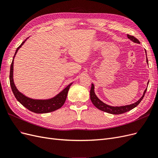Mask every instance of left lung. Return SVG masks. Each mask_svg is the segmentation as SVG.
Masks as SVG:
<instances>
[{"instance_id": "obj_1", "label": "left lung", "mask_w": 158, "mask_h": 158, "mask_svg": "<svg viewBox=\"0 0 158 158\" xmlns=\"http://www.w3.org/2000/svg\"><path fill=\"white\" fill-rule=\"evenodd\" d=\"M127 37L129 40H131L133 42L137 43V44H140V41H138V40H137L135 37H134L131 35H127ZM146 61L148 63V60L147 59V56H146ZM148 83H149V82H148ZM146 90H147V88L145 89L144 94H143L142 98L135 103L129 105V106H121V107H112V106H108V105H107L106 103H104L103 102H102L101 101V100H99L98 99V98L96 96V95H95V94L94 93V85L93 84H92V87H91V89H90V99H91V101H92V103L94 105V106L95 107H97L98 109L101 110V111H103L104 112H107L108 113L113 114H119L126 113L128 111H131V109L136 107L140 103L143 98L144 97V95L146 94Z\"/></svg>"}]
</instances>
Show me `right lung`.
<instances>
[{
	"label": "right lung",
	"mask_w": 158,
	"mask_h": 158,
	"mask_svg": "<svg viewBox=\"0 0 158 158\" xmlns=\"http://www.w3.org/2000/svg\"><path fill=\"white\" fill-rule=\"evenodd\" d=\"M26 41V40H25ZM24 41L22 43V44L19 46L14 54L12 62L10 65V84L12 90V92L14 96L16 98L18 101L20 102L23 106H24L30 111L35 113H46L54 111L55 110L60 109L63 106L66 97H67L68 92L69 90L70 86L72 84H69L67 87L64 89L62 92L53 98L47 99V100H37L30 99L25 96L24 95L21 94L16 89L13 80V64H14V59L15 56L18 50L20 48L22 45L24 44Z\"/></svg>",
	"instance_id": "obj_1"
}]
</instances>
